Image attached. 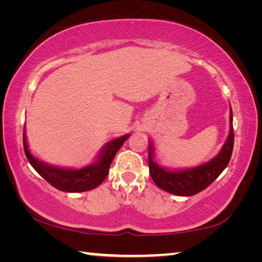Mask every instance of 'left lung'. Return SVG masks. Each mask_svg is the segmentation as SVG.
<instances>
[{
  "label": "left lung",
  "mask_w": 262,
  "mask_h": 262,
  "mask_svg": "<svg viewBox=\"0 0 262 262\" xmlns=\"http://www.w3.org/2000/svg\"><path fill=\"white\" fill-rule=\"evenodd\" d=\"M234 133L232 111L230 110V134L223 148L215 158L200 166L181 171H168L154 162V147L149 145V172L159 188L180 196H190L206 189L228 166L233 150Z\"/></svg>",
  "instance_id": "obj_1"
}]
</instances>
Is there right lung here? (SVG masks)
Returning <instances> with one entry per match:
<instances>
[{
  "mask_svg": "<svg viewBox=\"0 0 262 262\" xmlns=\"http://www.w3.org/2000/svg\"><path fill=\"white\" fill-rule=\"evenodd\" d=\"M128 137L129 135H123L108 142L99 154L98 161L90 166L79 168V170L55 167L38 161L29 151L25 133H23V143L24 151L30 164L48 184L62 192L77 193L94 189L103 183L108 174L111 163H112L114 156Z\"/></svg>",
  "mask_w": 262,
  "mask_h": 262,
  "instance_id": "right-lung-1",
  "label": "right lung"
}]
</instances>
